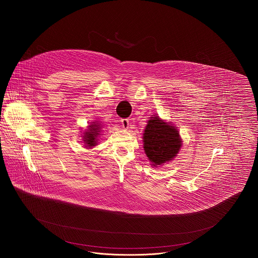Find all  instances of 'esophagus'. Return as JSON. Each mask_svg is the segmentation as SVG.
Listing matches in <instances>:
<instances>
[{
  "label": "esophagus",
  "instance_id": "34e87169",
  "mask_svg": "<svg viewBox=\"0 0 258 258\" xmlns=\"http://www.w3.org/2000/svg\"><path fill=\"white\" fill-rule=\"evenodd\" d=\"M121 124L123 126L124 129H128L129 128V120L128 119H121Z\"/></svg>",
  "mask_w": 258,
  "mask_h": 258
}]
</instances>
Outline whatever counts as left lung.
<instances>
[{"instance_id": "1", "label": "left lung", "mask_w": 258, "mask_h": 258, "mask_svg": "<svg viewBox=\"0 0 258 258\" xmlns=\"http://www.w3.org/2000/svg\"><path fill=\"white\" fill-rule=\"evenodd\" d=\"M143 139L145 153L155 167L174 159L182 147L178 130L157 116L148 121Z\"/></svg>"}]
</instances>
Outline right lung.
<instances>
[{
  "instance_id": "add662e5",
  "label": "right lung",
  "mask_w": 258,
  "mask_h": 258,
  "mask_svg": "<svg viewBox=\"0 0 258 258\" xmlns=\"http://www.w3.org/2000/svg\"><path fill=\"white\" fill-rule=\"evenodd\" d=\"M99 129H100L99 125L96 124V123H93V124L89 125V128H88L87 132H85L84 136H83L84 142H85L87 147H92V146L96 145V138H97Z\"/></svg>"
}]
</instances>
